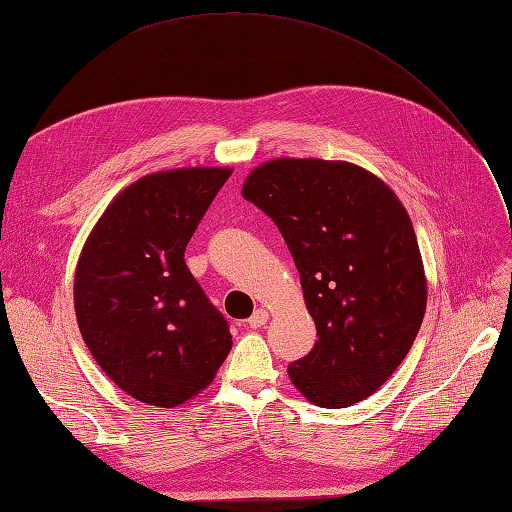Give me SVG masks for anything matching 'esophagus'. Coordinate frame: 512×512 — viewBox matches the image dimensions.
Wrapping results in <instances>:
<instances>
[{
	"label": "esophagus",
	"mask_w": 512,
	"mask_h": 512,
	"mask_svg": "<svg viewBox=\"0 0 512 512\" xmlns=\"http://www.w3.org/2000/svg\"><path fill=\"white\" fill-rule=\"evenodd\" d=\"M267 319H269L267 310H265V308H258L256 313L247 319V326H249V328H260V326H265Z\"/></svg>",
	"instance_id": "esophagus-1"
}]
</instances>
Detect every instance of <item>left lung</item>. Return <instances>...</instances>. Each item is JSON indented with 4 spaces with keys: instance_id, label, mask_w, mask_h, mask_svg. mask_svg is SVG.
Wrapping results in <instances>:
<instances>
[{
    "instance_id": "left-lung-1",
    "label": "left lung",
    "mask_w": 512,
    "mask_h": 512,
    "mask_svg": "<svg viewBox=\"0 0 512 512\" xmlns=\"http://www.w3.org/2000/svg\"><path fill=\"white\" fill-rule=\"evenodd\" d=\"M243 197L280 228L317 326L289 365L308 402L345 408L402 365L426 313L428 286L413 221L389 184L345 160L273 158Z\"/></svg>"
}]
</instances>
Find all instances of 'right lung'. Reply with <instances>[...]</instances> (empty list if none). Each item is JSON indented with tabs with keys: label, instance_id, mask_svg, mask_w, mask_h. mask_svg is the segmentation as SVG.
<instances>
[{
	"label": "right lung",
	"instance_id": "right-lung-1",
	"mask_svg": "<svg viewBox=\"0 0 512 512\" xmlns=\"http://www.w3.org/2000/svg\"><path fill=\"white\" fill-rule=\"evenodd\" d=\"M228 167L156 171L126 186L97 219L78 258L73 304L97 365L149 406L189 402L232 347L228 321L184 263Z\"/></svg>",
	"mask_w": 512,
	"mask_h": 512
}]
</instances>
